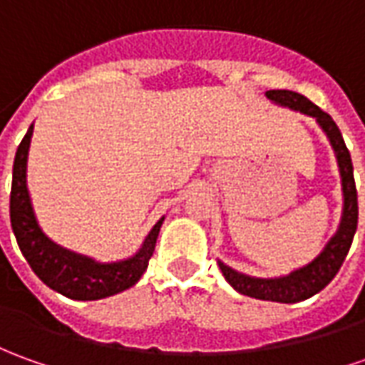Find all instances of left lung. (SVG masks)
Masks as SVG:
<instances>
[{
	"mask_svg": "<svg viewBox=\"0 0 365 365\" xmlns=\"http://www.w3.org/2000/svg\"><path fill=\"white\" fill-rule=\"evenodd\" d=\"M266 96L277 106H284L289 110L302 111L306 115L316 118L319 128L326 131L331 148L336 151L339 165V175H341V192H344V212H341V222L336 234L331 235L326 247L319 252L316 259H312L307 266L294 269L292 274L282 277H252L235 272L230 266L220 262V269L227 279V284L234 287L235 292L244 296L255 297V299H266V302H279V304H296L302 299L316 296L329 282L336 277L339 267L344 264L346 255L349 252V245L358 227V192H356V182H354V165L351 158L346 148V141L341 138V131L336 125V121L329 118L326 111H322L312 103L309 99L304 98L302 93L289 91V89H269Z\"/></svg>",
	"mask_w": 365,
	"mask_h": 365,
	"instance_id": "1",
	"label": "left lung"
}]
</instances>
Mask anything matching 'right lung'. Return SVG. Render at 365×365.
Here are the masks:
<instances>
[{
  "mask_svg": "<svg viewBox=\"0 0 365 365\" xmlns=\"http://www.w3.org/2000/svg\"><path fill=\"white\" fill-rule=\"evenodd\" d=\"M31 133H34V123L29 125L26 138L21 140L16 151L11 195H9L11 230L16 234L17 245L27 259V264L46 286L71 299H83V302L101 299V297L115 296L131 287L148 269L163 217L151 227L145 242L141 244L140 252L123 262L99 264L88 255H79L53 244L37 225L29 192H27V151H29Z\"/></svg>",
  "mask_w": 365,
  "mask_h": 365,
  "instance_id": "add662e5",
  "label": "right lung"
}]
</instances>
